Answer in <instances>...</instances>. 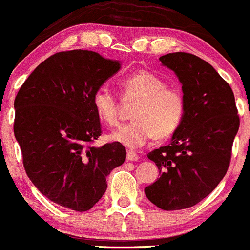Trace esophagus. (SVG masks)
I'll use <instances>...</instances> for the list:
<instances>
[{
	"label": "esophagus",
	"mask_w": 250,
	"mask_h": 250,
	"mask_svg": "<svg viewBox=\"0 0 250 250\" xmlns=\"http://www.w3.org/2000/svg\"><path fill=\"white\" fill-rule=\"evenodd\" d=\"M138 155L132 150H127V155H126V160L127 161H138Z\"/></svg>",
	"instance_id": "esophagus-1"
}]
</instances>
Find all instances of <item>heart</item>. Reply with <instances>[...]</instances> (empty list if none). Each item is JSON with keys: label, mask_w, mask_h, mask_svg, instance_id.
I'll return each instance as SVG.
<instances>
[{"label": "heart", "mask_w": 250, "mask_h": 250, "mask_svg": "<svg viewBox=\"0 0 250 250\" xmlns=\"http://www.w3.org/2000/svg\"><path fill=\"white\" fill-rule=\"evenodd\" d=\"M124 99L137 100L131 117L132 122L120 126L109 135V139L137 149L154 136L167 138L175 132L184 117L182 94L173 87H166L161 77L142 70L126 77L120 83ZM93 106L101 122L108 125L118 123V100L106 87L99 88L93 96Z\"/></svg>", "instance_id": "heart-1"}]
</instances>
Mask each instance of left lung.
<instances>
[{
    "label": "left lung",
    "mask_w": 250,
    "mask_h": 250,
    "mask_svg": "<svg viewBox=\"0 0 250 250\" xmlns=\"http://www.w3.org/2000/svg\"><path fill=\"white\" fill-rule=\"evenodd\" d=\"M160 62L182 84L185 111L170 143L147 155L160 179L144 193L157 208L175 211L197 205L224 178L240 118L231 88L208 62L186 52Z\"/></svg>",
    "instance_id": "obj_1"
}]
</instances>
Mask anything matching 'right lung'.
<instances>
[{
    "instance_id": "right-lung-1",
    "label": "right lung",
    "mask_w": 250,
    "mask_h": 250,
    "mask_svg": "<svg viewBox=\"0 0 250 250\" xmlns=\"http://www.w3.org/2000/svg\"><path fill=\"white\" fill-rule=\"evenodd\" d=\"M122 68L88 50L58 52L40 63L14 101V135L29 180L51 201L88 211L106 192V178L124 163L120 143L93 146L101 135L93 96Z\"/></svg>"
}]
</instances>
